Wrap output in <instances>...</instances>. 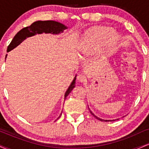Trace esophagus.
<instances>
[{
  "label": "esophagus",
  "mask_w": 149,
  "mask_h": 149,
  "mask_svg": "<svg viewBox=\"0 0 149 149\" xmlns=\"http://www.w3.org/2000/svg\"><path fill=\"white\" fill-rule=\"evenodd\" d=\"M77 80H78V81L80 82V83H83V82L85 81L86 78H85V76H83V74H78V77H77Z\"/></svg>",
  "instance_id": "esophagus-1"
}]
</instances>
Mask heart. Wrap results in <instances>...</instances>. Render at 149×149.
<instances>
[{
    "label": "heart",
    "instance_id": "b5f03b06",
    "mask_svg": "<svg viewBox=\"0 0 149 149\" xmlns=\"http://www.w3.org/2000/svg\"><path fill=\"white\" fill-rule=\"evenodd\" d=\"M118 36L109 27L95 26L85 34L80 45V52L84 55L100 50L106 46L108 51L115 47Z\"/></svg>",
    "mask_w": 149,
    "mask_h": 149
}]
</instances>
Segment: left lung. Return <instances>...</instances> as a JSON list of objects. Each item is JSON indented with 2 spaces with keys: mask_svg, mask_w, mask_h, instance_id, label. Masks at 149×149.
Returning a JSON list of instances; mask_svg holds the SVG:
<instances>
[{
  "mask_svg": "<svg viewBox=\"0 0 149 149\" xmlns=\"http://www.w3.org/2000/svg\"><path fill=\"white\" fill-rule=\"evenodd\" d=\"M89 110H90V112L91 113V114H92V115L93 116H95V117L96 118H97V120H101V121H105V122H107V121H110V120H111H111H104V119L100 118H98V117H97V116H95V114H94L93 113H92V112L91 111H90V109H89ZM117 120H118V118Z\"/></svg>",
  "mask_w": 149,
  "mask_h": 149,
  "instance_id": "obj_1",
  "label": "left lung"
}]
</instances>
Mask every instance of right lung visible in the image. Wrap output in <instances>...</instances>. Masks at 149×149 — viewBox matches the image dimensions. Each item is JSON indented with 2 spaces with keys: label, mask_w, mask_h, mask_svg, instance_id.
I'll use <instances>...</instances> for the list:
<instances>
[{
  "label": "right lung",
  "mask_w": 149,
  "mask_h": 149,
  "mask_svg": "<svg viewBox=\"0 0 149 149\" xmlns=\"http://www.w3.org/2000/svg\"><path fill=\"white\" fill-rule=\"evenodd\" d=\"M68 27L63 24L52 20H47V21H36L33 22L29 26L25 27L21 29L18 32L13 39L12 40L10 45H8L7 52H10L12 49H13L17 46L19 45L25 40L26 38L31 37L36 34H41L42 33H52V34H59L64 32L65 29H67ZM7 57V54H6ZM77 76V75H76ZM76 76L73 78V81L71 82V85L67 89L64 95V100H66V97L69 95V94L72 91V90L76 86ZM60 117V116H59ZM57 118V119H58Z\"/></svg>",
  "instance_id": "obj_1"
}]
</instances>
